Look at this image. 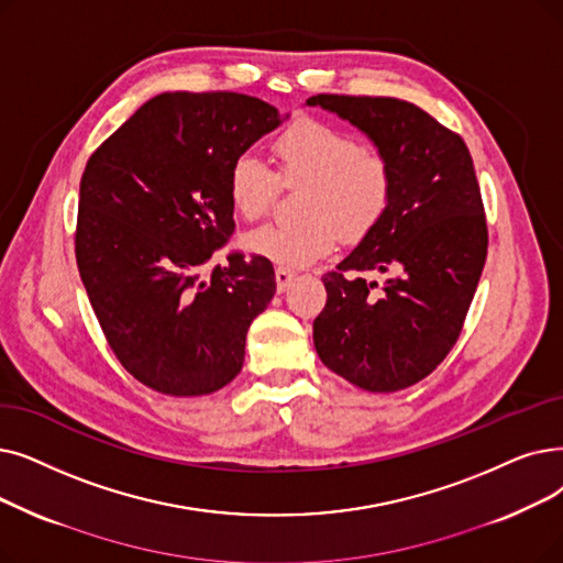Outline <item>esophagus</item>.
I'll return each mask as SVG.
<instances>
[{
  "mask_svg": "<svg viewBox=\"0 0 563 563\" xmlns=\"http://www.w3.org/2000/svg\"><path fill=\"white\" fill-rule=\"evenodd\" d=\"M291 280H295V272H289V268H276V285H278V291H285Z\"/></svg>",
  "mask_w": 563,
  "mask_h": 563,
  "instance_id": "1",
  "label": "esophagus"
}]
</instances>
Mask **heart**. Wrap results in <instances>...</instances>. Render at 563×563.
Returning a JSON list of instances; mask_svg holds the SVG:
<instances>
[{"mask_svg":"<svg viewBox=\"0 0 563 563\" xmlns=\"http://www.w3.org/2000/svg\"><path fill=\"white\" fill-rule=\"evenodd\" d=\"M280 179L301 184L297 223H266L243 239L249 253L278 264L303 268L324 260L340 234L361 241L377 230L394 198L388 161L363 150L361 142L324 121L301 117L274 140ZM278 192V175L255 154H239L228 169V198L246 218L264 216Z\"/></svg>","mask_w":563,"mask_h":563,"instance_id":"b5f03b06","label":"heart"}]
</instances>
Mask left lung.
I'll return each instance as SVG.
<instances>
[{"label":"left lung","mask_w":563,"mask_h":563,"mask_svg":"<svg viewBox=\"0 0 563 563\" xmlns=\"http://www.w3.org/2000/svg\"><path fill=\"white\" fill-rule=\"evenodd\" d=\"M394 173V198L373 234L322 278L314 350L335 375L373 394L428 377L462 331L487 255V225L467 144L413 103L317 93ZM363 273H384L379 286ZM380 289L377 290L376 287Z\"/></svg>","instance_id":"8db88e82"}]
</instances>
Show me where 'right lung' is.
<instances>
[{"label":"right lung","instance_id":"right-lung-1","mask_svg":"<svg viewBox=\"0 0 563 563\" xmlns=\"http://www.w3.org/2000/svg\"><path fill=\"white\" fill-rule=\"evenodd\" d=\"M287 117L246 93L167 91L87 161L80 278L121 365L158 394L207 396L241 373L276 274L257 255L209 260L234 232L232 161Z\"/></svg>","mask_w":563,"mask_h":563}]
</instances>
